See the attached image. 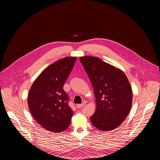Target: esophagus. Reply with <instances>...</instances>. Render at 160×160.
<instances>
[{"instance_id": "obj_1", "label": "esophagus", "mask_w": 160, "mask_h": 160, "mask_svg": "<svg viewBox=\"0 0 160 160\" xmlns=\"http://www.w3.org/2000/svg\"><path fill=\"white\" fill-rule=\"evenodd\" d=\"M85 104H86L85 102H83V103H82V104H78V105H77V108H81L84 107V106H85Z\"/></svg>"}]
</instances>
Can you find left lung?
I'll return each instance as SVG.
<instances>
[{"instance_id": "obj_1", "label": "left lung", "mask_w": 160, "mask_h": 160, "mask_svg": "<svg viewBox=\"0 0 160 160\" xmlns=\"http://www.w3.org/2000/svg\"><path fill=\"white\" fill-rule=\"evenodd\" d=\"M79 60L92 84L96 99L92 124L101 131L113 130L125 120L131 108L129 82L121 70L99 58L87 56Z\"/></svg>"}]
</instances>
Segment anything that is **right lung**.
<instances>
[{"mask_svg":"<svg viewBox=\"0 0 160 160\" xmlns=\"http://www.w3.org/2000/svg\"><path fill=\"white\" fill-rule=\"evenodd\" d=\"M76 57H67L47 67L33 82L29 92L28 106L40 125L55 132L65 131L73 115L69 97L63 90Z\"/></svg>","mask_w":160,"mask_h":160,"instance_id":"right-lung-1","label":"right lung"}]
</instances>
